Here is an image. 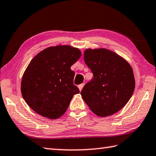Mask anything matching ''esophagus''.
I'll list each match as a JSON object with an SVG mask.
<instances>
[{"label":"esophagus","mask_w":156,"mask_h":156,"mask_svg":"<svg viewBox=\"0 0 156 156\" xmlns=\"http://www.w3.org/2000/svg\"><path fill=\"white\" fill-rule=\"evenodd\" d=\"M83 86H84V83H81V84H80V85L78 86V88H79V89H80V91L81 90H82Z\"/></svg>","instance_id":"obj_1"}]
</instances>
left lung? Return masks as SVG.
<instances>
[{
  "mask_svg": "<svg viewBox=\"0 0 156 156\" xmlns=\"http://www.w3.org/2000/svg\"><path fill=\"white\" fill-rule=\"evenodd\" d=\"M83 56L93 77L84 86L81 97L96 115H112L127 104L134 91L132 68L122 57L108 49L88 48Z\"/></svg>",
  "mask_w": 156,
  "mask_h": 156,
  "instance_id": "obj_1",
  "label": "left lung"
}]
</instances>
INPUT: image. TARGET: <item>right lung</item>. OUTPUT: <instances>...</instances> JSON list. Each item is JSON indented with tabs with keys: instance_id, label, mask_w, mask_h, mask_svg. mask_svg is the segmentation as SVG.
<instances>
[{
	"instance_id": "obj_1",
	"label": "right lung",
	"mask_w": 156,
	"mask_h": 156,
	"mask_svg": "<svg viewBox=\"0 0 156 156\" xmlns=\"http://www.w3.org/2000/svg\"><path fill=\"white\" fill-rule=\"evenodd\" d=\"M81 55L79 48L59 45L44 49L32 59L22 78L21 92L33 110L50 119L66 112L73 95L80 92L70 67Z\"/></svg>"
}]
</instances>
